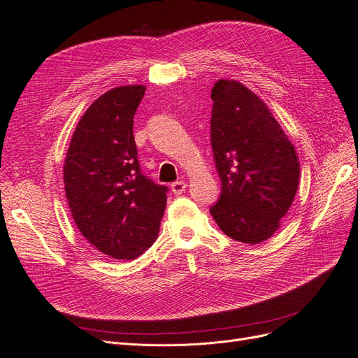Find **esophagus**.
<instances>
[{
    "label": "esophagus",
    "instance_id": "1",
    "mask_svg": "<svg viewBox=\"0 0 358 358\" xmlns=\"http://www.w3.org/2000/svg\"><path fill=\"white\" fill-rule=\"evenodd\" d=\"M171 189H172V192H173V195H181V193L185 192V189H186V182L182 181V180L173 181L172 185H171Z\"/></svg>",
    "mask_w": 358,
    "mask_h": 358
}]
</instances>
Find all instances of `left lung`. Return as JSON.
I'll list each match as a JSON object with an SVG mask.
<instances>
[{
	"label": "left lung",
	"instance_id": "obj_1",
	"mask_svg": "<svg viewBox=\"0 0 358 358\" xmlns=\"http://www.w3.org/2000/svg\"><path fill=\"white\" fill-rule=\"evenodd\" d=\"M211 148L222 182L213 219L228 237L258 244L279 228L299 187L295 148L267 105L237 80L211 90Z\"/></svg>",
	"mask_w": 358,
	"mask_h": 358
}]
</instances>
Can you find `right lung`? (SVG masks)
<instances>
[{
  "label": "right lung",
  "mask_w": 358,
  "mask_h": 358,
  "mask_svg": "<svg viewBox=\"0 0 358 358\" xmlns=\"http://www.w3.org/2000/svg\"><path fill=\"white\" fill-rule=\"evenodd\" d=\"M144 85L112 88L91 105L70 141L66 196L80 234L115 259H134L156 241L168 187L144 176L134 117Z\"/></svg>",
  "instance_id": "obj_1"
}]
</instances>
